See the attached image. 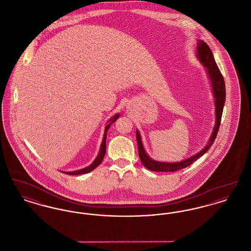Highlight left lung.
Here are the masks:
<instances>
[{
	"mask_svg": "<svg viewBox=\"0 0 251 251\" xmlns=\"http://www.w3.org/2000/svg\"><path fill=\"white\" fill-rule=\"evenodd\" d=\"M197 54L200 61L202 63L203 65L206 67L207 72L209 75V78L211 80V84L213 86V91L215 99V117H216V123H215L214 131L212 133V136L209 140L206 147L201 151L199 153L196 155L192 156L190 158L183 160L179 163H162V162H157L152 159H151L149 156L147 155L145 150H144L141 137L138 131H136V140H137V148H138V154L139 158L143 164L144 167H147L148 169L151 171H160V172H174L179 169H182L184 167H187L193 164L195 161L200 159L201 156L207 152V151L212 147L214 144L215 137L217 135V132L219 130L220 122H221V118H222V113H223V108H224V103L226 100V87H225V82L224 78L219 71L216 63H215L213 52L209 46L202 41L199 40L198 47H197Z\"/></svg>",
	"mask_w": 251,
	"mask_h": 251,
	"instance_id": "obj_1",
	"label": "left lung"
}]
</instances>
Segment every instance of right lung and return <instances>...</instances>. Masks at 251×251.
<instances>
[{"instance_id": "add662e5", "label": "right lung", "mask_w": 251, "mask_h": 251, "mask_svg": "<svg viewBox=\"0 0 251 251\" xmlns=\"http://www.w3.org/2000/svg\"><path fill=\"white\" fill-rule=\"evenodd\" d=\"M119 118H120V116H119V114H118V115H116L115 117H113L111 120L108 121V125H106L105 130H104V136H103V139H102V143L100 145V152H99V154L97 156L95 161H94L89 167H84L83 169H80V170H77V171L65 172L66 174H69V175L85 174V173H88V172L92 171L93 169H95L96 167H98V166L102 162V159H103V157L105 155V152H106V133H107L108 129H109V127L111 126V124L114 123ZM63 173H64V172H63Z\"/></svg>"}]
</instances>
